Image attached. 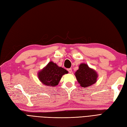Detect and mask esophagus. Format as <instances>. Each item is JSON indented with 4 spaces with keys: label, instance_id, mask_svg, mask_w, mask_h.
<instances>
[{
    "label": "esophagus",
    "instance_id": "1",
    "mask_svg": "<svg viewBox=\"0 0 127 127\" xmlns=\"http://www.w3.org/2000/svg\"><path fill=\"white\" fill-rule=\"evenodd\" d=\"M68 71H69V73H72V69H71V68H69V69H68Z\"/></svg>",
    "mask_w": 127,
    "mask_h": 127
}]
</instances>
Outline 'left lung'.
<instances>
[{"mask_svg": "<svg viewBox=\"0 0 127 127\" xmlns=\"http://www.w3.org/2000/svg\"><path fill=\"white\" fill-rule=\"evenodd\" d=\"M75 76L80 85L85 88L93 85L97 82L98 74L97 72L85 64H80L78 69L75 72Z\"/></svg>", "mask_w": 127, "mask_h": 127, "instance_id": "1", "label": "left lung"}]
</instances>
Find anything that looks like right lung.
Returning <instances> with one entry per match:
<instances>
[{"label":"right lung","mask_w":127,"mask_h":127,"mask_svg":"<svg viewBox=\"0 0 127 127\" xmlns=\"http://www.w3.org/2000/svg\"><path fill=\"white\" fill-rule=\"evenodd\" d=\"M68 71L64 68L50 61L42 70L38 73L39 81L46 86L55 87L58 84L63 75L68 74Z\"/></svg>","instance_id":"1"}]
</instances>
